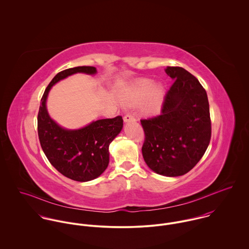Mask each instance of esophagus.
<instances>
[{
    "mask_svg": "<svg viewBox=\"0 0 249 249\" xmlns=\"http://www.w3.org/2000/svg\"><path fill=\"white\" fill-rule=\"evenodd\" d=\"M124 123H128V122H133V121H135V117L133 116V115H131V114H126V115H124Z\"/></svg>",
    "mask_w": 249,
    "mask_h": 249,
    "instance_id": "34e87169",
    "label": "esophagus"
}]
</instances>
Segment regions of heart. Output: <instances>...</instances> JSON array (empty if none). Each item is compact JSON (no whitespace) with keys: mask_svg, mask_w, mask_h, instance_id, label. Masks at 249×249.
I'll list each match as a JSON object with an SVG mask.
<instances>
[{"mask_svg":"<svg viewBox=\"0 0 249 249\" xmlns=\"http://www.w3.org/2000/svg\"><path fill=\"white\" fill-rule=\"evenodd\" d=\"M151 87H152L151 80H143L133 89V91H131L128 95L125 96L124 102L128 105H136L140 103L147 95ZM162 97H163L162 88L160 86H156L144 106V111L148 113L155 112L161 106Z\"/></svg>","mask_w":249,"mask_h":249,"instance_id":"b5f03b06","label":"heart"}]
</instances>
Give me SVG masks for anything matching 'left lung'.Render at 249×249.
<instances>
[{
	"label": "left lung",
	"instance_id": "obj_1",
	"mask_svg": "<svg viewBox=\"0 0 249 249\" xmlns=\"http://www.w3.org/2000/svg\"><path fill=\"white\" fill-rule=\"evenodd\" d=\"M175 81L161 113L142 119V157L158 175L179 177L190 172L204 155L211 139L209 102L198 79L181 67H167Z\"/></svg>",
	"mask_w": 249,
	"mask_h": 249
}]
</instances>
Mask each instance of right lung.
I'll return each mask as SVG.
<instances>
[{"label":"right lung","mask_w":249,"mask_h":249,"mask_svg":"<svg viewBox=\"0 0 249 249\" xmlns=\"http://www.w3.org/2000/svg\"><path fill=\"white\" fill-rule=\"evenodd\" d=\"M84 72L95 74L92 66H79L59 71L46 88L37 116V129L41 147L50 163L64 177L86 182L99 178L109 164V144L123 128V118L103 119L85 127L68 130L51 119L46 107L53 85L67 76Z\"/></svg>","instance_id":"obj_1"}]
</instances>
